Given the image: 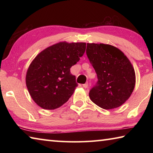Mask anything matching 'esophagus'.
<instances>
[{
	"label": "esophagus",
	"instance_id": "34e87169",
	"mask_svg": "<svg viewBox=\"0 0 153 153\" xmlns=\"http://www.w3.org/2000/svg\"><path fill=\"white\" fill-rule=\"evenodd\" d=\"M82 86H83V87L84 88H87L88 87V83H86V84H83Z\"/></svg>",
	"mask_w": 153,
	"mask_h": 153
}]
</instances>
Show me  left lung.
Returning a JSON list of instances; mask_svg holds the SVG:
<instances>
[{"label":"left lung","instance_id":"8db88e82","mask_svg":"<svg viewBox=\"0 0 153 153\" xmlns=\"http://www.w3.org/2000/svg\"><path fill=\"white\" fill-rule=\"evenodd\" d=\"M86 55L98 79L90 91V100L104 109L120 107L135 87V71L131 62L117 47L102 43H87Z\"/></svg>","mask_w":153,"mask_h":153}]
</instances>
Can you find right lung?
Wrapping results in <instances>:
<instances>
[{"label":"right lung","instance_id":"add662e5","mask_svg":"<svg viewBox=\"0 0 153 153\" xmlns=\"http://www.w3.org/2000/svg\"><path fill=\"white\" fill-rule=\"evenodd\" d=\"M86 45L60 42L41 51L30 63L25 82L31 97L39 107L55 109L71 97L77 84L70 68L84 55Z\"/></svg>","mask_w":153,"mask_h":153}]
</instances>
